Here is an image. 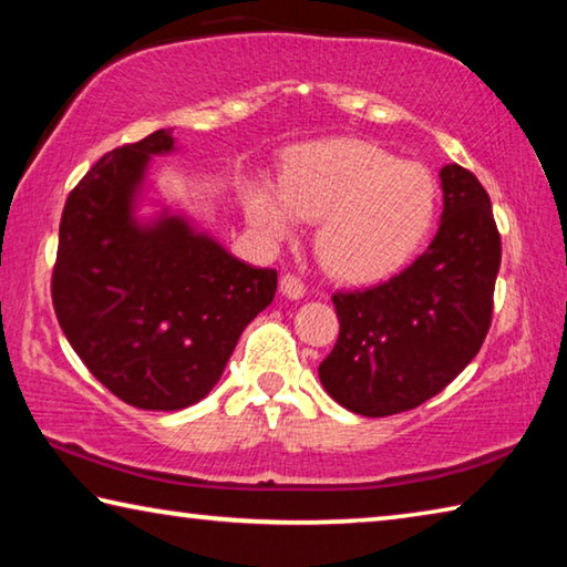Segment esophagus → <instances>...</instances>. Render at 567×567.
Instances as JSON below:
<instances>
[{
	"label": "esophagus",
	"mask_w": 567,
	"mask_h": 567,
	"mask_svg": "<svg viewBox=\"0 0 567 567\" xmlns=\"http://www.w3.org/2000/svg\"><path fill=\"white\" fill-rule=\"evenodd\" d=\"M280 290H282V295L290 297V300H300V297L305 295L302 277H297L295 272H285L280 277Z\"/></svg>",
	"instance_id": "obj_1"
}]
</instances>
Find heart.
Segmentation results:
<instances>
[{
	"label": "heart",
	"mask_w": 567,
	"mask_h": 567,
	"mask_svg": "<svg viewBox=\"0 0 567 567\" xmlns=\"http://www.w3.org/2000/svg\"><path fill=\"white\" fill-rule=\"evenodd\" d=\"M245 213L265 237L285 239L302 219H318L315 249L340 280L390 275L427 235L437 185L420 162L398 159L368 140H330L297 150L280 187L252 179Z\"/></svg>",
	"instance_id": "obj_1"
}]
</instances>
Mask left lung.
<instances>
[{
	"label": "left lung",
	"instance_id": "8db88e82",
	"mask_svg": "<svg viewBox=\"0 0 567 567\" xmlns=\"http://www.w3.org/2000/svg\"><path fill=\"white\" fill-rule=\"evenodd\" d=\"M440 179L443 223L425 252L385 282L332 295L340 334L320 362V382L364 417L398 415L435 398L491 330L503 257L491 197L455 162Z\"/></svg>",
	"mask_w": 567,
	"mask_h": 567
}]
</instances>
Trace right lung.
<instances>
[{"instance_id":"add662e5","label":"right lung","mask_w":567,"mask_h":567,"mask_svg":"<svg viewBox=\"0 0 567 567\" xmlns=\"http://www.w3.org/2000/svg\"><path fill=\"white\" fill-rule=\"evenodd\" d=\"M172 147L157 130L94 162L64 203L52 270L64 338L112 395L142 410L203 400L277 290L275 270L239 262L185 219L134 223L147 159Z\"/></svg>"}]
</instances>
